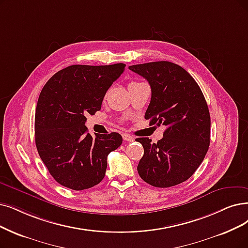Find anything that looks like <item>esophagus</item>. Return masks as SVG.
<instances>
[{
	"label": "esophagus",
	"instance_id": "obj_1",
	"mask_svg": "<svg viewBox=\"0 0 248 248\" xmlns=\"http://www.w3.org/2000/svg\"><path fill=\"white\" fill-rule=\"evenodd\" d=\"M122 137H123V140H126V141H130L131 142V141L134 140V137L132 135H130V134H128V133H124L122 135Z\"/></svg>",
	"mask_w": 248,
	"mask_h": 248
}]
</instances>
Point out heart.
<instances>
[{
  "label": "heart",
  "instance_id": "1",
  "mask_svg": "<svg viewBox=\"0 0 248 248\" xmlns=\"http://www.w3.org/2000/svg\"><path fill=\"white\" fill-rule=\"evenodd\" d=\"M134 83H138V82H131L130 84H134Z\"/></svg>",
  "mask_w": 248,
  "mask_h": 248
}]
</instances>
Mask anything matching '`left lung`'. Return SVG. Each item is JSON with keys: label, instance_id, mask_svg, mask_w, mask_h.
Listing matches in <instances>:
<instances>
[{"label": "left lung", "instance_id": "obj_1", "mask_svg": "<svg viewBox=\"0 0 248 248\" xmlns=\"http://www.w3.org/2000/svg\"><path fill=\"white\" fill-rule=\"evenodd\" d=\"M148 81L152 98L145 112L150 124L167 126L164 137L152 143L136 138L144 154L137 166L141 179L155 187H171L190 178L210 146L211 117L193 77L181 66L158 61L129 66Z\"/></svg>", "mask_w": 248, "mask_h": 248}]
</instances>
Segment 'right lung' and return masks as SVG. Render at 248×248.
<instances>
[{
  "instance_id": "obj_1",
  "label": "right lung",
  "mask_w": 248,
  "mask_h": 248,
  "mask_svg": "<svg viewBox=\"0 0 248 248\" xmlns=\"http://www.w3.org/2000/svg\"><path fill=\"white\" fill-rule=\"evenodd\" d=\"M125 66L72 65L45 84L35 110V144L59 184L83 190L104 179L108 155L121 145L122 136L112 132L93 137L85 116L101 110L107 91Z\"/></svg>"
}]
</instances>
